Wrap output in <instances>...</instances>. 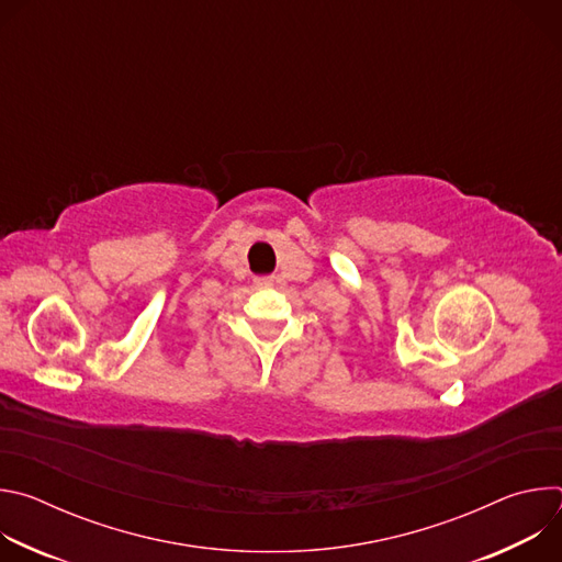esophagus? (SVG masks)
<instances>
[{"label":"esophagus","instance_id":"esophagus-1","mask_svg":"<svg viewBox=\"0 0 562 562\" xmlns=\"http://www.w3.org/2000/svg\"><path fill=\"white\" fill-rule=\"evenodd\" d=\"M256 284L258 286H273L276 284V276H260V278H256Z\"/></svg>","mask_w":562,"mask_h":562}]
</instances>
